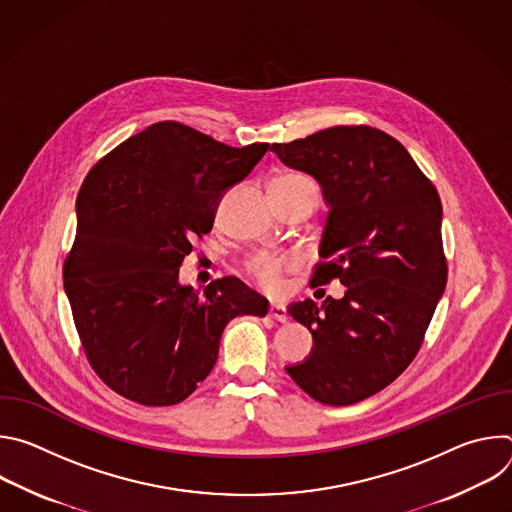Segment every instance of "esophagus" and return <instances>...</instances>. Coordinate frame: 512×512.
<instances>
[{"mask_svg": "<svg viewBox=\"0 0 512 512\" xmlns=\"http://www.w3.org/2000/svg\"><path fill=\"white\" fill-rule=\"evenodd\" d=\"M269 316L273 318V320H277V322H287V310H285V306H281V304H271L269 306Z\"/></svg>", "mask_w": 512, "mask_h": 512, "instance_id": "esophagus-1", "label": "esophagus"}]
</instances>
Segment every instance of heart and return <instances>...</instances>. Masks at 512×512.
Here are the masks:
<instances>
[{"label": "heart", "instance_id": "1", "mask_svg": "<svg viewBox=\"0 0 512 512\" xmlns=\"http://www.w3.org/2000/svg\"><path fill=\"white\" fill-rule=\"evenodd\" d=\"M304 178L306 176H300V174H285V176L275 178L273 184L291 182V180H304ZM294 265H296L294 257H287V255L273 253V251H259L247 261V271L259 287H263L265 291H271V294H277V291H281V287H283L281 275L285 271H289Z\"/></svg>", "mask_w": 512, "mask_h": 512}]
</instances>
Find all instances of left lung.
I'll return each instance as SVG.
<instances>
[{"mask_svg":"<svg viewBox=\"0 0 512 512\" xmlns=\"http://www.w3.org/2000/svg\"><path fill=\"white\" fill-rule=\"evenodd\" d=\"M271 152L312 174L330 206L312 279H338L342 300H304L289 316L314 338L287 375L324 405H352L391 385L419 352L448 261L442 200L409 152L371 125H336Z\"/></svg>","mask_w":512,"mask_h":512,"instance_id":"left-lung-1","label":"left lung"}]
</instances>
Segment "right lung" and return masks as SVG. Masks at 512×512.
<instances>
[{
    "mask_svg": "<svg viewBox=\"0 0 512 512\" xmlns=\"http://www.w3.org/2000/svg\"><path fill=\"white\" fill-rule=\"evenodd\" d=\"M267 150L160 121L89 170L62 275L87 360L117 395L148 407L182 403L212 371L225 326L267 314V300L237 277L214 279L202 296L178 283L223 192Z\"/></svg>",
    "mask_w": 512,
    "mask_h": 512,
    "instance_id": "right-lung-1",
    "label": "right lung"
}]
</instances>
